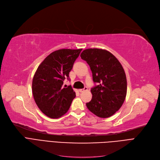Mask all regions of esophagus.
Masks as SVG:
<instances>
[{"label": "esophagus", "mask_w": 160, "mask_h": 160, "mask_svg": "<svg viewBox=\"0 0 160 160\" xmlns=\"http://www.w3.org/2000/svg\"><path fill=\"white\" fill-rule=\"evenodd\" d=\"M87 87H85L83 89H79V91L80 92H83V91H87Z\"/></svg>", "instance_id": "1"}]
</instances>
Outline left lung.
<instances>
[{"label": "left lung", "mask_w": 160, "mask_h": 160, "mask_svg": "<svg viewBox=\"0 0 160 160\" xmlns=\"http://www.w3.org/2000/svg\"><path fill=\"white\" fill-rule=\"evenodd\" d=\"M81 58L90 66L92 80L91 101L86 103L89 111L100 118L111 117L122 107L127 92V81L122 65L105 49H87Z\"/></svg>", "instance_id": "1"}]
</instances>
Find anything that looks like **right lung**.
Returning a JSON list of instances; mask_svg holds the SVG:
<instances>
[{
	"label": "right lung",
	"mask_w": 160,
	"mask_h": 160,
	"mask_svg": "<svg viewBox=\"0 0 160 160\" xmlns=\"http://www.w3.org/2000/svg\"><path fill=\"white\" fill-rule=\"evenodd\" d=\"M82 49H62L47 56L38 66L32 81V93L40 111L51 118L61 117L68 111L75 92L71 86L63 87L65 78Z\"/></svg>",
	"instance_id": "right-lung-1"
}]
</instances>
